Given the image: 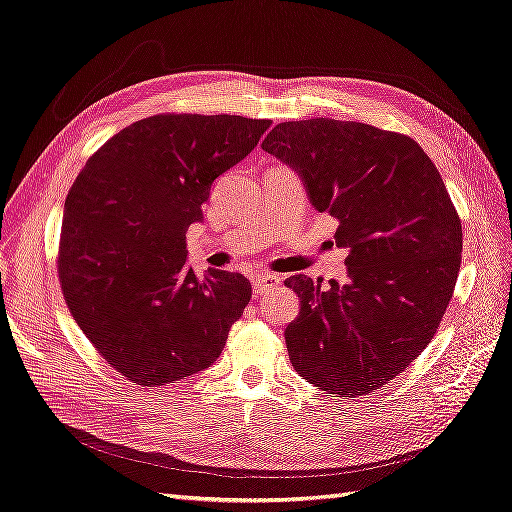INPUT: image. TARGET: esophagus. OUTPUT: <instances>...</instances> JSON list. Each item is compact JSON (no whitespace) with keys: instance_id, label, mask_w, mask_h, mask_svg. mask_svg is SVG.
<instances>
[{"instance_id":"esophagus-1","label":"esophagus","mask_w":512,"mask_h":512,"mask_svg":"<svg viewBox=\"0 0 512 512\" xmlns=\"http://www.w3.org/2000/svg\"><path fill=\"white\" fill-rule=\"evenodd\" d=\"M278 285H280V276H276V274H259V276L253 278V293L257 297H261V295L274 291Z\"/></svg>"}]
</instances>
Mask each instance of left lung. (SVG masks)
<instances>
[{
    "label": "left lung",
    "mask_w": 512,
    "mask_h": 512,
    "mask_svg": "<svg viewBox=\"0 0 512 512\" xmlns=\"http://www.w3.org/2000/svg\"><path fill=\"white\" fill-rule=\"evenodd\" d=\"M339 221L348 282L285 280L299 316L285 331L310 384L363 396L403 373L437 333L462 261V223L437 166L411 137L361 122H282L261 143Z\"/></svg>",
    "instance_id": "left-lung-1"
}]
</instances>
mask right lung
Instances as JSON below:
<instances>
[{
    "label": "right lung",
    "mask_w": 512,
    "mask_h": 512,
    "mask_svg": "<svg viewBox=\"0 0 512 512\" xmlns=\"http://www.w3.org/2000/svg\"><path fill=\"white\" fill-rule=\"evenodd\" d=\"M270 120L166 113L126 126L65 200L59 278L75 323L126 380L164 386L211 367L251 301L238 272L187 266L185 232L219 175Z\"/></svg>",
    "instance_id": "obj_1"
}]
</instances>
